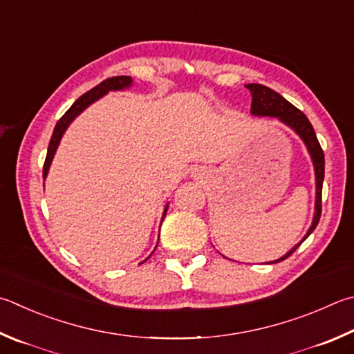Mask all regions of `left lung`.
<instances>
[{"label": "left lung", "mask_w": 354, "mask_h": 354, "mask_svg": "<svg viewBox=\"0 0 354 354\" xmlns=\"http://www.w3.org/2000/svg\"><path fill=\"white\" fill-rule=\"evenodd\" d=\"M246 88L250 91L252 95V105H250V113L254 115H269V118H275L280 122H283L285 125L299 134L300 139L304 140L306 145L308 153L313 159L314 165V173H316V205H314V218L310 229H308L306 235L304 240L295 244V246L286 252L283 257H280L279 260H274L271 263H279L281 260L288 259L295 249H297L301 243H304L310 234L316 229L317 223L320 220V214H322V184H324V176H325V156L324 150L320 147L316 133H314V128L311 122L308 120L306 115L297 110L292 104L281 97L279 93H275L274 89L268 88L265 85H260V83H249Z\"/></svg>", "instance_id": "left-lung-1"}]
</instances>
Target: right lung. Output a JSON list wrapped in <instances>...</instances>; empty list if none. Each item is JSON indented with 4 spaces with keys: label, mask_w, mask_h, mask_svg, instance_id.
I'll return each mask as SVG.
<instances>
[{
    "label": "right lung",
    "mask_w": 354,
    "mask_h": 354,
    "mask_svg": "<svg viewBox=\"0 0 354 354\" xmlns=\"http://www.w3.org/2000/svg\"><path fill=\"white\" fill-rule=\"evenodd\" d=\"M131 83H133L131 77H128V75L111 77V79H106L102 83H99L97 86L89 89L88 93L80 95V97L74 102L73 106H71L69 110L62 115V119L57 122V125L54 128L53 138H50V142H49V147H48V155H46V159H44V165H43V178L44 179H46V176H48L50 162H53L54 155L57 151V147H59V144H60V139L63 136V133L66 131V128L69 127L71 122H73L77 118V115H79L83 110H85V108H88L89 105L94 104L95 100L104 97L105 94H108L110 91H120V89L130 88ZM167 209H169V204H167L165 209H164L162 220H164V216L167 214Z\"/></svg>",
    "instance_id": "right-lung-1"
}]
</instances>
